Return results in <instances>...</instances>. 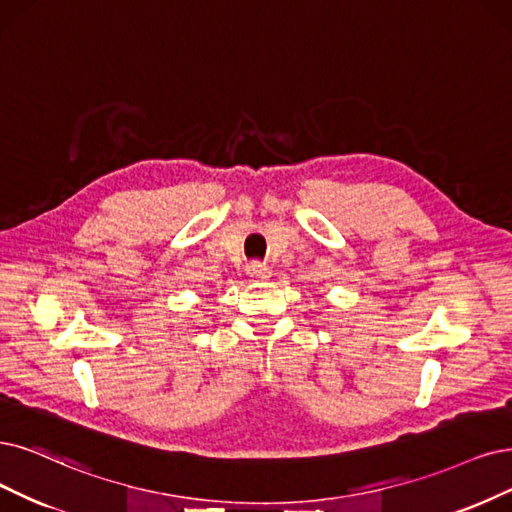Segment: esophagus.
<instances>
[{
    "mask_svg": "<svg viewBox=\"0 0 512 512\" xmlns=\"http://www.w3.org/2000/svg\"><path fill=\"white\" fill-rule=\"evenodd\" d=\"M246 274H249L251 280H268L270 278V268L266 266V263H259V261H253L246 266Z\"/></svg>",
    "mask_w": 512,
    "mask_h": 512,
    "instance_id": "34e87169",
    "label": "esophagus"
}]
</instances>
